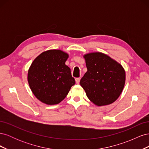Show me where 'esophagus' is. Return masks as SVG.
<instances>
[{
	"label": "esophagus",
	"mask_w": 149,
	"mask_h": 149,
	"mask_svg": "<svg viewBox=\"0 0 149 149\" xmlns=\"http://www.w3.org/2000/svg\"><path fill=\"white\" fill-rule=\"evenodd\" d=\"M75 81H76V84H79V81H80V78H76V79H75Z\"/></svg>",
	"instance_id": "esophagus-1"
}]
</instances>
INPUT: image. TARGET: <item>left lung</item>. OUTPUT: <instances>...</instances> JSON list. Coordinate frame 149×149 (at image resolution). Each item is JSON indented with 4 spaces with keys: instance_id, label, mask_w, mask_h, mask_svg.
I'll list each match as a JSON object with an SVG mask.
<instances>
[{
    "instance_id": "8db88e82",
    "label": "left lung",
    "mask_w": 149,
    "mask_h": 149,
    "mask_svg": "<svg viewBox=\"0 0 149 149\" xmlns=\"http://www.w3.org/2000/svg\"><path fill=\"white\" fill-rule=\"evenodd\" d=\"M84 58L88 71L81 79L80 84L89 100L98 106L114 102L125 84L123 67L102 53H88Z\"/></svg>"
}]
</instances>
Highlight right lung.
<instances>
[{
	"label": "right lung",
	"mask_w": 149,
	"mask_h": 149,
	"mask_svg": "<svg viewBox=\"0 0 149 149\" xmlns=\"http://www.w3.org/2000/svg\"><path fill=\"white\" fill-rule=\"evenodd\" d=\"M68 55L59 49H50L40 54L31 63L28 82L31 91L41 102L57 104L68 94L75 80L65 65Z\"/></svg>",
	"instance_id": "add662e5"
}]
</instances>
